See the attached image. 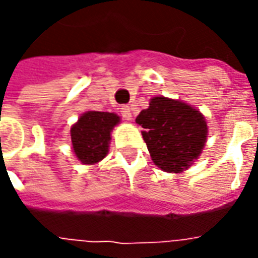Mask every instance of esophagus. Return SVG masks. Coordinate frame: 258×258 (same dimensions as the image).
<instances>
[{
	"label": "esophagus",
	"instance_id": "obj_1",
	"mask_svg": "<svg viewBox=\"0 0 258 258\" xmlns=\"http://www.w3.org/2000/svg\"><path fill=\"white\" fill-rule=\"evenodd\" d=\"M120 114H121V117H123L124 120H131V117H133L131 109H130V106H127V105H124V106L120 107Z\"/></svg>",
	"mask_w": 258,
	"mask_h": 258
}]
</instances>
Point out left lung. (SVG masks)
I'll list each match as a JSON object with an SVG mask.
<instances>
[{
	"label": "left lung",
	"instance_id": "left-lung-1",
	"mask_svg": "<svg viewBox=\"0 0 258 258\" xmlns=\"http://www.w3.org/2000/svg\"><path fill=\"white\" fill-rule=\"evenodd\" d=\"M145 131L153 163L167 173H181L198 159L205 146L207 124L203 114L181 101L156 96L135 118Z\"/></svg>",
	"mask_w": 258,
	"mask_h": 258
}]
</instances>
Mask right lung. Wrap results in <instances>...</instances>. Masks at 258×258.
I'll return each mask as SVG.
<instances>
[{
	"instance_id": "add662e5",
	"label": "right lung",
	"mask_w": 258,
	"mask_h": 258,
	"mask_svg": "<svg viewBox=\"0 0 258 258\" xmlns=\"http://www.w3.org/2000/svg\"><path fill=\"white\" fill-rule=\"evenodd\" d=\"M117 114L107 112H87L70 130L76 156L84 164L102 160L109 152L110 131L118 124Z\"/></svg>"
}]
</instances>
